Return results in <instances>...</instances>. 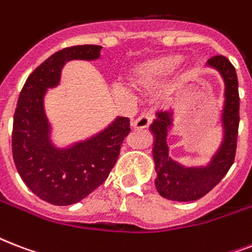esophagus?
<instances>
[{
	"instance_id": "34e87169",
	"label": "esophagus",
	"mask_w": 252,
	"mask_h": 252,
	"mask_svg": "<svg viewBox=\"0 0 252 252\" xmlns=\"http://www.w3.org/2000/svg\"><path fill=\"white\" fill-rule=\"evenodd\" d=\"M154 119V111H148L145 114L140 115L137 119H134L133 122H132V126L134 128H146V126H149L150 123L153 122Z\"/></svg>"
}]
</instances>
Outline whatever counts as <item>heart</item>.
Masks as SVG:
<instances>
[{"label": "heart", "mask_w": 252, "mask_h": 252, "mask_svg": "<svg viewBox=\"0 0 252 252\" xmlns=\"http://www.w3.org/2000/svg\"><path fill=\"white\" fill-rule=\"evenodd\" d=\"M175 64H176L175 60H168V61H165V63H162V64L156 65V66L153 68V74H161V73L167 72V70L174 68Z\"/></svg>", "instance_id": "obj_1"}]
</instances>
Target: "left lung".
<instances>
[{"instance_id": "obj_1", "label": "left lung", "mask_w": 252, "mask_h": 252, "mask_svg": "<svg viewBox=\"0 0 252 252\" xmlns=\"http://www.w3.org/2000/svg\"><path fill=\"white\" fill-rule=\"evenodd\" d=\"M221 73L225 81V107L222 123L225 137L220 150L207 167H183L168 157L167 137L171 118L168 112H158L150 126L156 136L153 157L156 162V187L159 195L174 201H195L205 196L219 184L234 163L239 126V93L237 72L230 61L222 55H216L208 60Z\"/></svg>"}]
</instances>
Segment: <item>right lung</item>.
I'll return each instance as SVG.
<instances>
[{"instance_id": "add662e5", "label": "right lung", "mask_w": 252, "mask_h": 252, "mask_svg": "<svg viewBox=\"0 0 252 252\" xmlns=\"http://www.w3.org/2000/svg\"><path fill=\"white\" fill-rule=\"evenodd\" d=\"M100 49V45L85 44L53 53L30 74L19 94L11 138L14 163L26 186L53 205L78 203L102 186L130 130L129 119L118 118L103 132L69 149H56L49 141L45 91L59 84L66 61L95 60Z\"/></svg>"}]
</instances>
